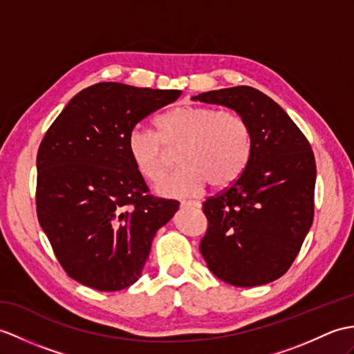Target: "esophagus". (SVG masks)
<instances>
[{
    "instance_id": "34e87169",
    "label": "esophagus",
    "mask_w": 354,
    "mask_h": 354,
    "mask_svg": "<svg viewBox=\"0 0 354 354\" xmlns=\"http://www.w3.org/2000/svg\"><path fill=\"white\" fill-rule=\"evenodd\" d=\"M180 207H193V208H201L199 201H184L180 202Z\"/></svg>"
}]
</instances>
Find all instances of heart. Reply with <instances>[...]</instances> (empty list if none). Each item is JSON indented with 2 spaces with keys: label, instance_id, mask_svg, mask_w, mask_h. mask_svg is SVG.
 <instances>
[{
  "label": "heart",
  "instance_id": "b5f03b06",
  "mask_svg": "<svg viewBox=\"0 0 354 354\" xmlns=\"http://www.w3.org/2000/svg\"><path fill=\"white\" fill-rule=\"evenodd\" d=\"M157 131L137 125L128 134V152L137 170L158 183L179 151L184 164L157 187L169 197L199 193L209 184L225 190L243 175L252 153V133L241 114L203 105H178L157 119Z\"/></svg>",
  "mask_w": 354,
  "mask_h": 354
}]
</instances>
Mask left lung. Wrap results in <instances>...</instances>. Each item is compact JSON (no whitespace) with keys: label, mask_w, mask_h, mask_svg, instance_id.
I'll list each match as a JSON object with an SVG mask.
<instances>
[{"label":"left lung","mask_w":354,"mask_h":354,"mask_svg":"<svg viewBox=\"0 0 354 354\" xmlns=\"http://www.w3.org/2000/svg\"><path fill=\"white\" fill-rule=\"evenodd\" d=\"M193 100L235 110L252 133L243 175L203 202L202 257L229 285L273 282L291 267L314 220V152L282 106L257 88L211 90Z\"/></svg>","instance_id":"left-lung-1"}]
</instances>
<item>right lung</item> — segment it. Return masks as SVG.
I'll return each instance as SVG.
<instances>
[{
    "mask_svg": "<svg viewBox=\"0 0 354 354\" xmlns=\"http://www.w3.org/2000/svg\"><path fill=\"white\" fill-rule=\"evenodd\" d=\"M180 90L97 83L72 97L39 146L36 209L55 258L97 291L137 282L178 201L149 194L128 134Z\"/></svg>",
    "mask_w": 354,
    "mask_h": 354,
    "instance_id": "1",
    "label": "right lung"
}]
</instances>
